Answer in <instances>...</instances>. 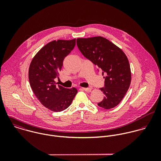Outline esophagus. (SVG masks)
<instances>
[{"instance_id": "obj_1", "label": "esophagus", "mask_w": 161, "mask_h": 161, "mask_svg": "<svg viewBox=\"0 0 161 161\" xmlns=\"http://www.w3.org/2000/svg\"><path fill=\"white\" fill-rule=\"evenodd\" d=\"M82 89L84 90L86 92H89L91 91L92 88H90V87H83V88H82Z\"/></svg>"}]
</instances>
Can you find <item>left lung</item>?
Segmentation results:
<instances>
[{
    "instance_id": "8db88e82",
    "label": "left lung",
    "mask_w": 161,
    "mask_h": 161,
    "mask_svg": "<svg viewBox=\"0 0 161 161\" xmlns=\"http://www.w3.org/2000/svg\"><path fill=\"white\" fill-rule=\"evenodd\" d=\"M77 45L81 53L98 69L105 73L104 87L100 89L104 93L100 107L110 109L117 106L128 91L131 79L128 59L124 52L108 40L95 36L77 38Z\"/></svg>"
}]
</instances>
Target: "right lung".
<instances>
[{
  "label": "right lung",
  "mask_w": 161,
  "mask_h": 161,
  "mask_svg": "<svg viewBox=\"0 0 161 161\" xmlns=\"http://www.w3.org/2000/svg\"><path fill=\"white\" fill-rule=\"evenodd\" d=\"M75 45V39L54 40L43 46L33 58L28 77L30 86L41 103L53 112H61L68 108L77 91L56 86L64 58Z\"/></svg>",
  "instance_id": "add662e5"
}]
</instances>
